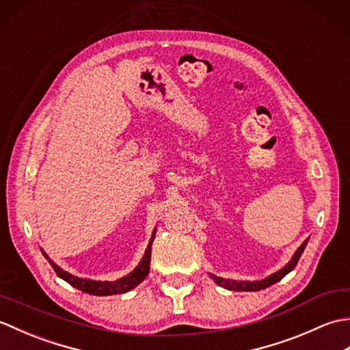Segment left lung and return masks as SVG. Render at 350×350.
I'll return each instance as SVG.
<instances>
[{"mask_svg": "<svg viewBox=\"0 0 350 350\" xmlns=\"http://www.w3.org/2000/svg\"><path fill=\"white\" fill-rule=\"evenodd\" d=\"M306 245H307V241H304V243L298 248V251L295 252L293 258L290 260V262L284 267H282L281 271L269 275V277L262 280V281H234V280H224V278L215 277V275H211V277L213 278V281L217 282L218 286L228 288V290H234V292H257V290H263L266 287L275 284V282H278L280 280L284 278L290 271L295 269V266L298 265V260H299L301 254L304 252V250H306Z\"/></svg>", "mask_w": 350, "mask_h": 350, "instance_id": "8db88e82", "label": "left lung"}]
</instances>
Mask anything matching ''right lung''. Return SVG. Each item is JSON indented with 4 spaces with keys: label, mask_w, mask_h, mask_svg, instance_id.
<instances>
[{
    "label": "right lung",
    "mask_w": 350,
    "mask_h": 350,
    "mask_svg": "<svg viewBox=\"0 0 350 350\" xmlns=\"http://www.w3.org/2000/svg\"><path fill=\"white\" fill-rule=\"evenodd\" d=\"M154 233H156V228L153 230V234H152V239L147 245V250H146V254L141 260V263L133 269L128 277H123L117 281H93V280H84V278H77L73 277V275L68 273L66 271H63L62 267H58L52 260L46 256V252L42 250V254L48 258V262L51 263L52 269L55 271V273L58 277L63 278L66 282H69L72 287H77L79 290H83L85 293H90V295H96V296H108V295H118V293H126L129 292V290L135 288L141 281H143L147 273L148 269H150V254H152V242L154 239Z\"/></svg>",
    "instance_id": "right-lung-1"
}]
</instances>
